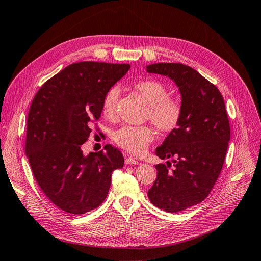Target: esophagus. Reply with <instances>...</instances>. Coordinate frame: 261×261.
Segmentation results:
<instances>
[{
	"label": "esophagus",
	"mask_w": 261,
	"mask_h": 261,
	"mask_svg": "<svg viewBox=\"0 0 261 261\" xmlns=\"http://www.w3.org/2000/svg\"><path fill=\"white\" fill-rule=\"evenodd\" d=\"M125 164L126 165H133V164H140V162L139 161H137L135 158H133V156H127L125 159Z\"/></svg>",
	"instance_id": "obj_1"
}]
</instances>
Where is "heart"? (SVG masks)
Here are the masks:
<instances>
[{
  "label": "heart",
  "instance_id": "heart-1",
  "mask_svg": "<svg viewBox=\"0 0 261 261\" xmlns=\"http://www.w3.org/2000/svg\"><path fill=\"white\" fill-rule=\"evenodd\" d=\"M135 89L146 103L148 111L146 117L150 118L156 128L162 133L174 130L180 120V107L175 101L169 99L165 87L155 81H140L134 84ZM120 90L111 87L102 100V114L107 118H113L116 114V106ZM155 138V132L150 126H123L113 134L115 144L133 154H140Z\"/></svg>",
  "mask_w": 261,
  "mask_h": 261
}]
</instances>
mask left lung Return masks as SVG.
I'll return each instance as SVG.
<instances>
[{"label": "left lung", "instance_id": "left-lung-1", "mask_svg": "<svg viewBox=\"0 0 261 261\" xmlns=\"http://www.w3.org/2000/svg\"><path fill=\"white\" fill-rule=\"evenodd\" d=\"M146 69L174 82L181 99L177 127L155 149L160 159H175L155 164L148 198L168 212L183 211L207 198L222 170L231 136L224 100L215 85L180 63H155Z\"/></svg>", "mask_w": 261, "mask_h": 261}]
</instances>
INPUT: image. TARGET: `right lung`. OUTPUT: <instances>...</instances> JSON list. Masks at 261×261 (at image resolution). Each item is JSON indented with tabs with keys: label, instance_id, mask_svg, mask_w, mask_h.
Returning <instances> with one entry per match:
<instances>
[{
	"label": "right lung",
	"instance_id": "1",
	"mask_svg": "<svg viewBox=\"0 0 261 261\" xmlns=\"http://www.w3.org/2000/svg\"><path fill=\"white\" fill-rule=\"evenodd\" d=\"M128 64L80 62L45 82L31 102L26 155L44 195L60 209L83 215L107 198L120 150L84 154L91 125L101 115L106 92L128 72Z\"/></svg>",
	"mask_w": 261,
	"mask_h": 261
}]
</instances>
